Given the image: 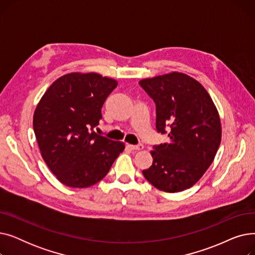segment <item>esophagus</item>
<instances>
[{"instance_id": "1", "label": "esophagus", "mask_w": 255, "mask_h": 255, "mask_svg": "<svg viewBox=\"0 0 255 255\" xmlns=\"http://www.w3.org/2000/svg\"><path fill=\"white\" fill-rule=\"evenodd\" d=\"M129 146L131 148V150H134V151H141L143 149V145L141 143H139V144H129Z\"/></svg>"}]
</instances>
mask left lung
Returning <instances> with one entry per match:
<instances>
[{
    "mask_svg": "<svg viewBox=\"0 0 255 255\" xmlns=\"http://www.w3.org/2000/svg\"><path fill=\"white\" fill-rule=\"evenodd\" d=\"M156 104V129L169 142L153 146V164L143 177L157 189L180 192L192 187L213 162L221 141V123L206 89L184 73L138 83Z\"/></svg>",
    "mask_w": 255,
    "mask_h": 255,
    "instance_id": "obj_1",
    "label": "left lung"
}]
</instances>
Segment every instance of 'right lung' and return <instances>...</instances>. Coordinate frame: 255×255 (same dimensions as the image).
I'll list each match as a JSON object with an SVG mask.
<instances>
[{
	"instance_id": "right-lung-1",
	"label": "right lung",
	"mask_w": 255,
	"mask_h": 255,
	"mask_svg": "<svg viewBox=\"0 0 255 255\" xmlns=\"http://www.w3.org/2000/svg\"><path fill=\"white\" fill-rule=\"evenodd\" d=\"M117 86V80L98 73H70L52 83L38 103L33 127L39 149L64 185L86 188L98 183L124 151V142L93 131Z\"/></svg>"
}]
</instances>
